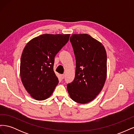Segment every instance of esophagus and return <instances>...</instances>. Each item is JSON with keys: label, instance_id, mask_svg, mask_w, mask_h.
<instances>
[{"label": "esophagus", "instance_id": "obj_1", "mask_svg": "<svg viewBox=\"0 0 134 134\" xmlns=\"http://www.w3.org/2000/svg\"><path fill=\"white\" fill-rule=\"evenodd\" d=\"M61 78H62V79H63L64 78V74L61 75Z\"/></svg>", "mask_w": 134, "mask_h": 134}]
</instances>
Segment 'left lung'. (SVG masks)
Returning <instances> with one entry per match:
<instances>
[{"label":"left lung","mask_w":134,"mask_h":134,"mask_svg":"<svg viewBox=\"0 0 134 134\" xmlns=\"http://www.w3.org/2000/svg\"><path fill=\"white\" fill-rule=\"evenodd\" d=\"M76 60L75 78L68 84L70 98L85 104L102 91L107 76V54L103 44L88 34H74L70 38Z\"/></svg>","instance_id":"8db88e82"}]
</instances>
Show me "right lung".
Masks as SVG:
<instances>
[{
    "instance_id": "1",
    "label": "right lung",
    "mask_w": 134,
    "mask_h": 134,
    "mask_svg": "<svg viewBox=\"0 0 134 134\" xmlns=\"http://www.w3.org/2000/svg\"><path fill=\"white\" fill-rule=\"evenodd\" d=\"M69 37L70 34H44L32 39L24 48L20 75L32 98L42 100L52 94L59 83L53 69L55 56Z\"/></svg>"
}]
</instances>
